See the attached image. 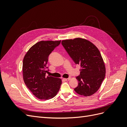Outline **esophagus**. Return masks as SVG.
<instances>
[{
    "label": "esophagus",
    "mask_w": 127,
    "mask_h": 127,
    "mask_svg": "<svg viewBox=\"0 0 127 127\" xmlns=\"http://www.w3.org/2000/svg\"><path fill=\"white\" fill-rule=\"evenodd\" d=\"M70 79V78H63V80H64V81H67V80H69Z\"/></svg>",
    "instance_id": "34e87169"
}]
</instances>
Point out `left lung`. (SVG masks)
Here are the masks:
<instances>
[{
	"label": "left lung",
	"mask_w": 127,
	"mask_h": 127,
	"mask_svg": "<svg viewBox=\"0 0 127 127\" xmlns=\"http://www.w3.org/2000/svg\"><path fill=\"white\" fill-rule=\"evenodd\" d=\"M61 44L76 64L80 65L76 77L77 93L89 96L96 92L105 78V67L100 52L96 46L82 38L63 40Z\"/></svg>",
	"instance_id": "8db88e82"
}]
</instances>
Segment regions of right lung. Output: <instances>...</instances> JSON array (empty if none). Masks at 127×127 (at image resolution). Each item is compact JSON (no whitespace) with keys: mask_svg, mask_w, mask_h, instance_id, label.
Segmentation results:
<instances>
[{"mask_svg":"<svg viewBox=\"0 0 127 127\" xmlns=\"http://www.w3.org/2000/svg\"><path fill=\"white\" fill-rule=\"evenodd\" d=\"M61 41H42L27 52L23 62V75L26 86L33 94L41 99L55 97L61 85L60 78L45 76L48 58Z\"/></svg>","mask_w":127,"mask_h":127,"instance_id":"1","label":"right lung"}]
</instances>
